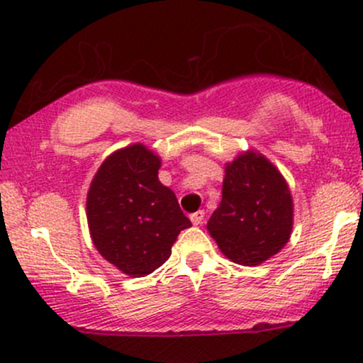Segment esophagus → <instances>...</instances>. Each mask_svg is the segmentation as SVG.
I'll use <instances>...</instances> for the list:
<instances>
[{
  "instance_id": "obj_1",
  "label": "esophagus",
  "mask_w": 363,
  "mask_h": 363,
  "mask_svg": "<svg viewBox=\"0 0 363 363\" xmlns=\"http://www.w3.org/2000/svg\"><path fill=\"white\" fill-rule=\"evenodd\" d=\"M189 218H191V222H193L194 225H200L203 222V218H205V212H203V210H198V212L191 213Z\"/></svg>"
}]
</instances>
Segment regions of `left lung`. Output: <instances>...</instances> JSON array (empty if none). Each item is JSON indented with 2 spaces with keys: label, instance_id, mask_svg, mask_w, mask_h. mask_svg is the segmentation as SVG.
I'll return each mask as SVG.
<instances>
[{
  "label": "left lung",
  "instance_id": "8db88e82",
  "mask_svg": "<svg viewBox=\"0 0 363 363\" xmlns=\"http://www.w3.org/2000/svg\"><path fill=\"white\" fill-rule=\"evenodd\" d=\"M293 210L291 191L277 167L248 150L225 163L222 201L206 229L230 262L255 267L289 241Z\"/></svg>",
  "mask_w": 363,
  "mask_h": 363
}]
</instances>
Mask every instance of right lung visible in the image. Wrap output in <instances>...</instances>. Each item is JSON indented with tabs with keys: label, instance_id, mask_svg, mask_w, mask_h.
I'll return each instance as SVG.
<instances>
[{
	"label": "right lung",
	"instance_id": "add662e5",
	"mask_svg": "<svg viewBox=\"0 0 363 363\" xmlns=\"http://www.w3.org/2000/svg\"><path fill=\"white\" fill-rule=\"evenodd\" d=\"M160 165L157 153L134 143L103 160L87 191L91 240L125 276L157 270L169 260L179 233L191 227L174 191L158 179Z\"/></svg>",
	"mask_w": 363,
	"mask_h": 363
}]
</instances>
